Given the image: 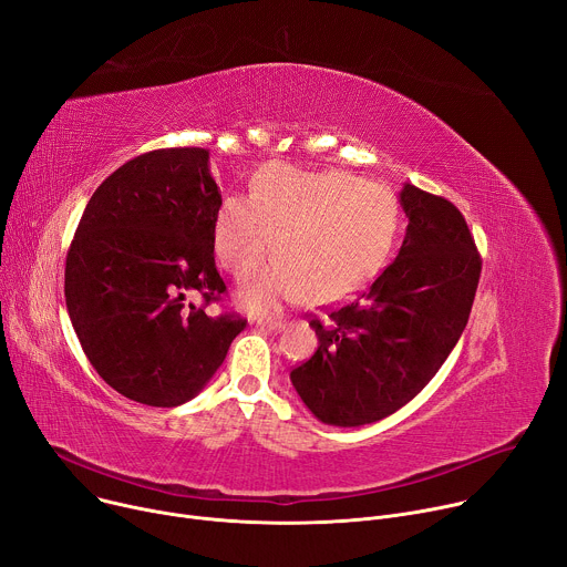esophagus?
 I'll list each match as a JSON object with an SVG mask.
<instances>
[{"label": "esophagus", "mask_w": 567, "mask_h": 567, "mask_svg": "<svg viewBox=\"0 0 567 567\" xmlns=\"http://www.w3.org/2000/svg\"><path fill=\"white\" fill-rule=\"evenodd\" d=\"M257 326L260 328H267V330H280L285 326V319L282 317H274V319H260L257 321Z\"/></svg>", "instance_id": "esophagus-1"}]
</instances>
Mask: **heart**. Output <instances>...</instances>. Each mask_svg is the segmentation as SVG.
I'll return each mask as SVG.
<instances>
[{"label": "heart", "mask_w": 567, "mask_h": 567, "mask_svg": "<svg viewBox=\"0 0 567 567\" xmlns=\"http://www.w3.org/2000/svg\"><path fill=\"white\" fill-rule=\"evenodd\" d=\"M400 221V203L384 185L339 169L267 165L255 174L250 196L224 198L213 239L237 280L260 271L276 241L280 262L239 293L260 315L285 300L328 305L362 291L384 267Z\"/></svg>", "instance_id": "1"}]
</instances>
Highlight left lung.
Segmentation results:
<instances>
[{"mask_svg":"<svg viewBox=\"0 0 567 567\" xmlns=\"http://www.w3.org/2000/svg\"><path fill=\"white\" fill-rule=\"evenodd\" d=\"M409 219L395 260L354 300L310 315L319 348L291 369L312 414L339 427L391 416L439 373L468 323L482 255L443 196L404 185Z\"/></svg>","mask_w":567,"mask_h":567,"instance_id":"left-lung-1","label":"left lung"}]
</instances>
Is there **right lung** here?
<instances>
[{
	"label": "right lung",
	"mask_w": 567,
	"mask_h": 567,
	"mask_svg": "<svg viewBox=\"0 0 567 567\" xmlns=\"http://www.w3.org/2000/svg\"><path fill=\"white\" fill-rule=\"evenodd\" d=\"M219 205L198 146L142 153L85 205L65 260V302L90 364L128 400L187 402L246 328L235 312L205 315L226 296L213 239Z\"/></svg>",
	"instance_id": "right-lung-1"
}]
</instances>
